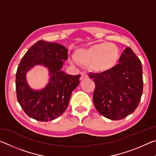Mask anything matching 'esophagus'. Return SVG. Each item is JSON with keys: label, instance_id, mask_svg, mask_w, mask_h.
Instances as JSON below:
<instances>
[{"label": "esophagus", "instance_id": "esophagus-1", "mask_svg": "<svg viewBox=\"0 0 156 156\" xmlns=\"http://www.w3.org/2000/svg\"><path fill=\"white\" fill-rule=\"evenodd\" d=\"M87 78H89V76H88L87 73H83L81 74L80 79V80H84V79H87Z\"/></svg>", "mask_w": 156, "mask_h": 156}]
</instances>
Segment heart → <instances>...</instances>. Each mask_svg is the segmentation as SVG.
I'll return each mask as SVG.
<instances>
[{
	"label": "heart",
	"instance_id": "heart-1",
	"mask_svg": "<svg viewBox=\"0 0 156 156\" xmlns=\"http://www.w3.org/2000/svg\"><path fill=\"white\" fill-rule=\"evenodd\" d=\"M120 59V51L113 43H102L93 44L87 48L79 49L75 53V59L80 64L87 66L91 72L105 73L113 70Z\"/></svg>",
	"mask_w": 156,
	"mask_h": 156
}]
</instances>
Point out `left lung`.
I'll return each instance as SVG.
<instances>
[{"instance_id":"8db88e82","label":"left lung","mask_w":156,"mask_h":156,"mask_svg":"<svg viewBox=\"0 0 156 156\" xmlns=\"http://www.w3.org/2000/svg\"><path fill=\"white\" fill-rule=\"evenodd\" d=\"M96 88L93 101L104 117L118 120L131 114L140 101L143 91L142 63L130 47L120 56L119 64L109 72L90 73Z\"/></svg>"}]
</instances>
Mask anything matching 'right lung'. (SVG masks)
Segmentation results:
<instances>
[{
  "mask_svg": "<svg viewBox=\"0 0 156 156\" xmlns=\"http://www.w3.org/2000/svg\"><path fill=\"white\" fill-rule=\"evenodd\" d=\"M67 52L61 44L39 41L21 59L16 75V90L18 102L29 117L47 122L58 118L67 109L80 77L61 71L63 62L68 58ZM38 64L48 69L50 78L44 89L34 90L26 80V74Z\"/></svg>",
  "mask_w": 156,
  "mask_h": 156,
  "instance_id": "obj_1",
  "label": "right lung"
}]
</instances>
